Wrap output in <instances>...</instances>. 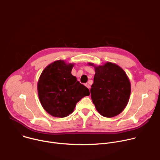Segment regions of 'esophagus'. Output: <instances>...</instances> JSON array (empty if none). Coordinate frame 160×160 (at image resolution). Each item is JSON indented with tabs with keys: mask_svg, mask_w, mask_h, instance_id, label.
<instances>
[{
	"mask_svg": "<svg viewBox=\"0 0 160 160\" xmlns=\"http://www.w3.org/2000/svg\"><path fill=\"white\" fill-rule=\"evenodd\" d=\"M85 86L86 87H87L88 89L90 88V85H89L88 83H85Z\"/></svg>",
	"mask_w": 160,
	"mask_h": 160,
	"instance_id": "obj_1",
	"label": "esophagus"
}]
</instances>
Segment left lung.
I'll return each mask as SVG.
<instances>
[{
  "mask_svg": "<svg viewBox=\"0 0 160 160\" xmlns=\"http://www.w3.org/2000/svg\"><path fill=\"white\" fill-rule=\"evenodd\" d=\"M95 70L90 94L96 110L104 117L112 118L120 114L127 106L131 92V83L125 72L118 64L106 62L96 66L88 62Z\"/></svg>",
  "mask_w": 160,
  "mask_h": 160,
  "instance_id": "8db88e82",
  "label": "left lung"
}]
</instances>
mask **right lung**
<instances>
[{
    "label": "right lung",
    "mask_w": 160,
    "mask_h": 160,
    "mask_svg": "<svg viewBox=\"0 0 160 160\" xmlns=\"http://www.w3.org/2000/svg\"><path fill=\"white\" fill-rule=\"evenodd\" d=\"M75 63L57 60L42 71L37 83L43 108L54 117L64 118L73 112L77 103L90 95L89 90L72 75Z\"/></svg>",
    "instance_id": "1"
}]
</instances>
